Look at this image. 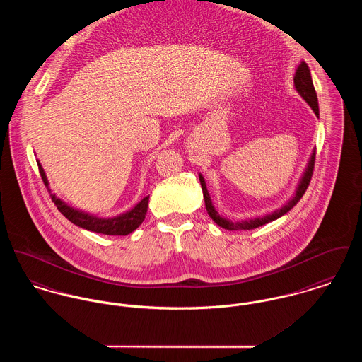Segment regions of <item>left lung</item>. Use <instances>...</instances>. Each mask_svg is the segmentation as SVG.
<instances>
[{
    "instance_id": "obj_1",
    "label": "left lung",
    "mask_w": 362,
    "mask_h": 362,
    "mask_svg": "<svg viewBox=\"0 0 362 362\" xmlns=\"http://www.w3.org/2000/svg\"><path fill=\"white\" fill-rule=\"evenodd\" d=\"M295 88H296L297 93L301 95V98L304 99L310 107L314 110L315 116L320 117V107H318V98H317V93H315V88H314V84H313V78H311V73H310V69L307 64L304 61L300 62V65L297 66L296 73H295ZM314 163H315V149L313 151L311 156H310V160L307 163V167L298 181V185H297L296 191L293 194V197H291L281 209H276L275 211L269 213V214H265L263 217H256V218H250V220H242V221H230L228 218H224L223 216L218 214V211L214 209L213 206V202L210 199V195L207 192V188H206V182H204V178L202 174H199V181H200V185H202V191H203V197H204V204H206V210L209 213V216L211 217V220L221 228L228 230H255L257 227H262L265 226L279 217H282L284 214H286L293 206H296L297 202L301 199V197L304 195V192L307 191L308 185H310V181H311V175H313V171H314Z\"/></svg>"
}]
</instances>
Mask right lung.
Here are the masks:
<instances>
[{
	"label": "right lung",
	"mask_w": 362,
	"mask_h": 362,
	"mask_svg": "<svg viewBox=\"0 0 362 362\" xmlns=\"http://www.w3.org/2000/svg\"><path fill=\"white\" fill-rule=\"evenodd\" d=\"M37 165H38L41 178L51 194L52 202L55 203L58 210L74 226L84 228V230L97 232V233H103V235H129V233H132V230H136L145 220V214L148 211L149 197H144L139 203H136L132 207V210H129L123 214H119L112 218H100L94 214L84 213L81 210H77V209L69 206L64 200L57 197L55 194H52L49 189V184H48V180H47L42 165H40V162H37Z\"/></svg>",
	"instance_id": "1"
}]
</instances>
